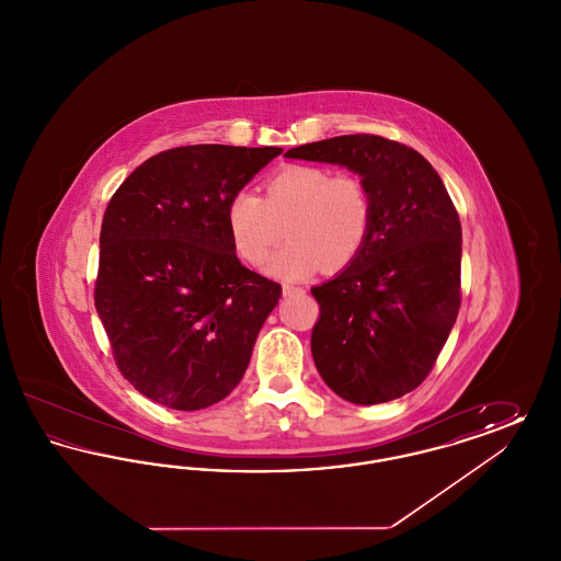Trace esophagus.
I'll return each mask as SVG.
<instances>
[{
	"mask_svg": "<svg viewBox=\"0 0 561 561\" xmlns=\"http://www.w3.org/2000/svg\"><path fill=\"white\" fill-rule=\"evenodd\" d=\"M302 293L300 288H296V286H290V284H284V296H293V294Z\"/></svg>",
	"mask_w": 561,
	"mask_h": 561,
	"instance_id": "34e87169",
	"label": "esophagus"
}]
</instances>
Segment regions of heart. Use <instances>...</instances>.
Returning <instances> with one entry per match:
<instances>
[{
    "label": "heart",
    "instance_id": "1",
    "mask_svg": "<svg viewBox=\"0 0 561 561\" xmlns=\"http://www.w3.org/2000/svg\"><path fill=\"white\" fill-rule=\"evenodd\" d=\"M373 197L362 179L318 165H286L265 183V197L240 191L227 206V227L241 259L261 267L284 238L267 271L305 279L318 268L336 273L364 250L373 229Z\"/></svg>",
    "mask_w": 561,
    "mask_h": 561
}]
</instances>
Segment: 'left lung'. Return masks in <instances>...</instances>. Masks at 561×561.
I'll list each match as a JSON object with an SVG mask.
<instances>
[{
    "mask_svg": "<svg viewBox=\"0 0 561 561\" xmlns=\"http://www.w3.org/2000/svg\"><path fill=\"white\" fill-rule=\"evenodd\" d=\"M286 158L345 165L370 191L362 254L311 288L320 302L311 353L343 400H398L427 378L458 316L462 231L453 199L419 151L382 136H334Z\"/></svg>",
    "mask_w": 561,
    "mask_h": 561,
    "instance_id": "obj_1",
    "label": "left lung"
}]
</instances>
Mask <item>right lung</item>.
Listing matches in <instances>:
<instances>
[{
	"label": "right lung",
	"mask_w": 561,
	"mask_h": 561,
	"mask_svg": "<svg viewBox=\"0 0 561 561\" xmlns=\"http://www.w3.org/2000/svg\"><path fill=\"white\" fill-rule=\"evenodd\" d=\"M279 153L176 147L113 193L94 305L119 373L145 398L191 412L240 385L282 286L241 265L227 206Z\"/></svg>",
	"instance_id": "right-lung-1"
}]
</instances>
